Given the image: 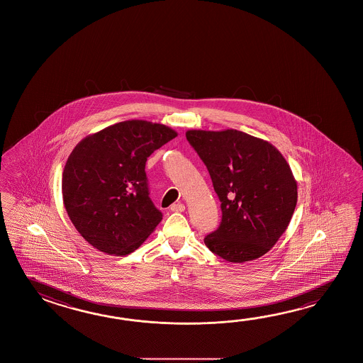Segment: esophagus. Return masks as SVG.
<instances>
[{"instance_id": "obj_1", "label": "esophagus", "mask_w": 363, "mask_h": 363, "mask_svg": "<svg viewBox=\"0 0 363 363\" xmlns=\"http://www.w3.org/2000/svg\"><path fill=\"white\" fill-rule=\"evenodd\" d=\"M170 210L171 211H175V213H182V211L185 210V205L182 203V202H177V203L171 205Z\"/></svg>"}]
</instances>
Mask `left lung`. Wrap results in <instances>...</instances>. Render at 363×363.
<instances>
[{"mask_svg":"<svg viewBox=\"0 0 363 363\" xmlns=\"http://www.w3.org/2000/svg\"><path fill=\"white\" fill-rule=\"evenodd\" d=\"M205 163L222 220L205 245L228 262L259 258L284 233L297 203L289 164L270 143L238 130L185 133Z\"/></svg>","mask_w":363,"mask_h":363,"instance_id":"obj_1","label":"left lung"}]
</instances>
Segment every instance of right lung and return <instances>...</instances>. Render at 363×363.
Masks as SVG:
<instances>
[{
	"instance_id": "obj_1",
	"label": "right lung",
	"mask_w": 363,
	"mask_h": 363,
	"mask_svg": "<svg viewBox=\"0 0 363 363\" xmlns=\"http://www.w3.org/2000/svg\"><path fill=\"white\" fill-rule=\"evenodd\" d=\"M177 138L163 124L125 121L77 144L63 170L65 208L79 233L104 253L130 255L162 220L149 197L145 163Z\"/></svg>"
}]
</instances>
